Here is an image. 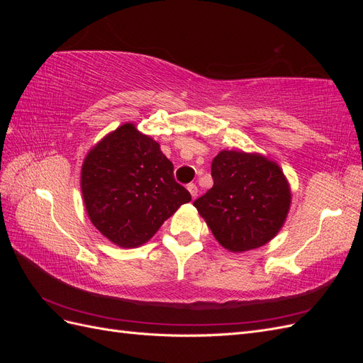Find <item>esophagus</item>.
I'll list each match as a JSON object with an SVG mask.
<instances>
[{"mask_svg":"<svg viewBox=\"0 0 363 363\" xmlns=\"http://www.w3.org/2000/svg\"><path fill=\"white\" fill-rule=\"evenodd\" d=\"M188 191L191 192L192 199H196V195H199V188H196L195 183H189V184H188Z\"/></svg>","mask_w":363,"mask_h":363,"instance_id":"34e87169","label":"esophagus"}]
</instances>
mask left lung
I'll use <instances>...</instances> for the list:
<instances>
[{"instance_id": "obj_1", "label": "left lung", "mask_w": 363, "mask_h": 363, "mask_svg": "<svg viewBox=\"0 0 363 363\" xmlns=\"http://www.w3.org/2000/svg\"><path fill=\"white\" fill-rule=\"evenodd\" d=\"M212 189L194 206L224 248H259L279 233L291 192L276 163L260 155L224 150L212 162Z\"/></svg>"}]
</instances>
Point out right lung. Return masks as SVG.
Masks as SVG:
<instances>
[{
	"mask_svg": "<svg viewBox=\"0 0 363 363\" xmlns=\"http://www.w3.org/2000/svg\"><path fill=\"white\" fill-rule=\"evenodd\" d=\"M82 192L92 224L124 248L145 244L164 219L191 201L157 142L133 124L121 125L89 151Z\"/></svg>",
	"mask_w": 363,
	"mask_h": 363,
	"instance_id": "obj_1",
	"label": "right lung"
}]
</instances>
